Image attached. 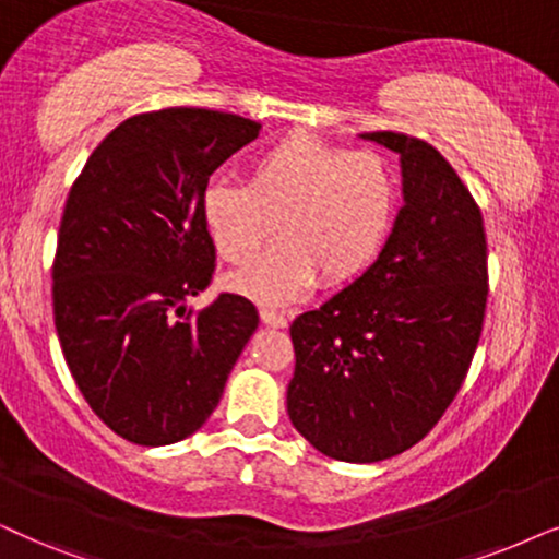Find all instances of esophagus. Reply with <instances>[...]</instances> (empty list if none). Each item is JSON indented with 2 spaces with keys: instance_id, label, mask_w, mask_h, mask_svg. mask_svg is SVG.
Here are the masks:
<instances>
[{
  "instance_id": "esophagus-1",
  "label": "esophagus",
  "mask_w": 559,
  "mask_h": 559,
  "mask_svg": "<svg viewBox=\"0 0 559 559\" xmlns=\"http://www.w3.org/2000/svg\"><path fill=\"white\" fill-rule=\"evenodd\" d=\"M259 316H262V323L272 325V329H285L287 325V316L280 313V310H274V308H262L259 310Z\"/></svg>"
}]
</instances>
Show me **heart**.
<instances>
[{
    "mask_svg": "<svg viewBox=\"0 0 559 559\" xmlns=\"http://www.w3.org/2000/svg\"><path fill=\"white\" fill-rule=\"evenodd\" d=\"M397 182L372 148H344L308 133L285 135L246 171V185L213 179L202 192V221L215 251L246 266L272 241L262 262L230 277L238 293L285 306L313 285L346 282L377 257L393 228Z\"/></svg>",
    "mask_w": 559,
    "mask_h": 559,
    "instance_id": "heart-1",
    "label": "heart"
}]
</instances>
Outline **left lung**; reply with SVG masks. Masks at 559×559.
Listing matches in <instances>:
<instances>
[{
	"mask_svg": "<svg viewBox=\"0 0 559 559\" xmlns=\"http://www.w3.org/2000/svg\"><path fill=\"white\" fill-rule=\"evenodd\" d=\"M365 141L401 156L403 207L361 277L289 325L287 413L318 452L380 462L418 444L462 388L488 300L483 215L452 164L418 138Z\"/></svg>",
	"mask_w": 559,
	"mask_h": 559,
	"instance_id": "left-lung-1",
	"label": "left lung"
}]
</instances>
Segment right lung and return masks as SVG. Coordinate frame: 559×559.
Masks as SVG:
<instances>
[{
	"label": "right lung",
	"mask_w": 559,
	"mask_h": 559,
	"mask_svg": "<svg viewBox=\"0 0 559 559\" xmlns=\"http://www.w3.org/2000/svg\"><path fill=\"white\" fill-rule=\"evenodd\" d=\"M259 130L200 107L135 115L69 192L53 259L58 342L90 408L133 444L198 431L259 325L241 295L187 308L215 272L202 192Z\"/></svg>",
	"instance_id": "obj_1"
}]
</instances>
